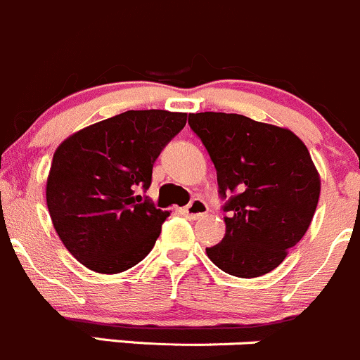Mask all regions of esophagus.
<instances>
[{
  "label": "esophagus",
  "instance_id": "obj_1",
  "mask_svg": "<svg viewBox=\"0 0 360 360\" xmlns=\"http://www.w3.org/2000/svg\"><path fill=\"white\" fill-rule=\"evenodd\" d=\"M207 211H210V207H207V204L204 202L202 199H192L187 206L181 207V212H184L188 219L202 218V216L207 214Z\"/></svg>",
  "mask_w": 360,
  "mask_h": 360
}]
</instances>
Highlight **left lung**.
<instances>
[{
	"label": "left lung",
	"instance_id": "obj_1",
	"mask_svg": "<svg viewBox=\"0 0 360 360\" xmlns=\"http://www.w3.org/2000/svg\"><path fill=\"white\" fill-rule=\"evenodd\" d=\"M218 176L226 233L206 247L219 269L238 278L273 271L304 237L321 181L307 148L287 129L235 113L188 115Z\"/></svg>",
	"mask_w": 360,
	"mask_h": 360
}]
</instances>
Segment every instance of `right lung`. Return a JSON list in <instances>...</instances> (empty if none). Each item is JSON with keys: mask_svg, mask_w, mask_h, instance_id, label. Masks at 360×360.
Here are the masks:
<instances>
[{"mask_svg": "<svg viewBox=\"0 0 360 360\" xmlns=\"http://www.w3.org/2000/svg\"><path fill=\"white\" fill-rule=\"evenodd\" d=\"M187 123V113L125 111L68 137L46 185L49 216L68 252L92 271L120 273L156 243L168 211L141 195L153 165Z\"/></svg>", "mask_w": 360, "mask_h": 360, "instance_id": "obj_1", "label": "right lung"}]
</instances>
